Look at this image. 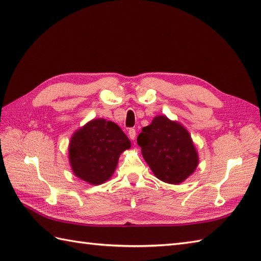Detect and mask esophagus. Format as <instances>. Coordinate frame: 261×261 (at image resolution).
<instances>
[{"instance_id":"34e87169","label":"esophagus","mask_w":261,"mask_h":261,"mask_svg":"<svg viewBox=\"0 0 261 261\" xmlns=\"http://www.w3.org/2000/svg\"><path fill=\"white\" fill-rule=\"evenodd\" d=\"M127 136H129V138H130L131 140H135L136 139V136H137L136 130L135 129H129V130H127Z\"/></svg>"}]
</instances>
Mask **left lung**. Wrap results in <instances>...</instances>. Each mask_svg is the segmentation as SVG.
Returning a JSON list of instances; mask_svg holds the SVG:
<instances>
[{
  "label": "left lung",
  "mask_w": 261,
  "mask_h": 261,
  "mask_svg": "<svg viewBox=\"0 0 261 261\" xmlns=\"http://www.w3.org/2000/svg\"><path fill=\"white\" fill-rule=\"evenodd\" d=\"M137 142L154 176L168 184H180L198 165V153L190 132L166 115L154 116L150 124L142 127Z\"/></svg>",
  "instance_id": "8db88e82"
}]
</instances>
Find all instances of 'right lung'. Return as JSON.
<instances>
[{"label": "right lung", "mask_w": 261, "mask_h": 261, "mask_svg": "<svg viewBox=\"0 0 261 261\" xmlns=\"http://www.w3.org/2000/svg\"><path fill=\"white\" fill-rule=\"evenodd\" d=\"M131 147L121 127L112 121L93 119L74 132L68 147L71 170L91 185L110 179L120 154Z\"/></svg>", "instance_id": "add662e5"}]
</instances>
